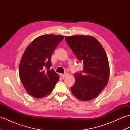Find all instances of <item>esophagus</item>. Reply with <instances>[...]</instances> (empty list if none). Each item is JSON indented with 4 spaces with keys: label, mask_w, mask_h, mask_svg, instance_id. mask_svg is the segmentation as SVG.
<instances>
[{
    "label": "esophagus",
    "mask_w": 130,
    "mask_h": 130,
    "mask_svg": "<svg viewBox=\"0 0 130 130\" xmlns=\"http://www.w3.org/2000/svg\"><path fill=\"white\" fill-rule=\"evenodd\" d=\"M60 75H61V76H62V77H65V76H67L68 75V74L67 73H65L64 74H61Z\"/></svg>",
    "instance_id": "34e87169"
}]
</instances>
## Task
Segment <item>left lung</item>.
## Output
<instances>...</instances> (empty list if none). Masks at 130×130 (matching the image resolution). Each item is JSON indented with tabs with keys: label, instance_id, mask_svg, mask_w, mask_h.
<instances>
[{
	"label": "left lung",
	"instance_id": "obj_1",
	"mask_svg": "<svg viewBox=\"0 0 130 130\" xmlns=\"http://www.w3.org/2000/svg\"><path fill=\"white\" fill-rule=\"evenodd\" d=\"M65 41L79 62L83 63V70L75 74V83L71 92L80 100H92L108 81L109 67L107 54L101 44L92 36H67Z\"/></svg>",
	"mask_w": 130,
	"mask_h": 130
}]
</instances>
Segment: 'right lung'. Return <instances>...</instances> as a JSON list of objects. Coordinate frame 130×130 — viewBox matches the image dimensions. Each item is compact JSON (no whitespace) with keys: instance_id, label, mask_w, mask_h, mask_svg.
I'll return each instance as SVG.
<instances>
[{"instance_id":"1","label":"right lung","mask_w":130,"mask_h":130,"mask_svg":"<svg viewBox=\"0 0 130 130\" xmlns=\"http://www.w3.org/2000/svg\"><path fill=\"white\" fill-rule=\"evenodd\" d=\"M64 36L44 35L36 38L26 49L19 68L23 86L30 95L41 98L49 94L59 79L51 67V56Z\"/></svg>"}]
</instances>
